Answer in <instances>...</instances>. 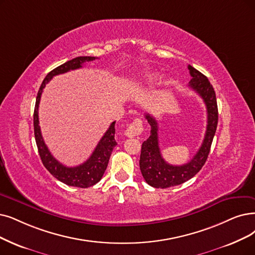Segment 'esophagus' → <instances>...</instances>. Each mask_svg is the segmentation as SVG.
<instances>
[{
    "label": "esophagus",
    "mask_w": 255,
    "mask_h": 255,
    "mask_svg": "<svg viewBox=\"0 0 255 255\" xmlns=\"http://www.w3.org/2000/svg\"><path fill=\"white\" fill-rule=\"evenodd\" d=\"M142 131H143V125H142L141 119L137 118L133 122H131V124L128 127V128L125 130V135L127 137L133 138V137L141 135Z\"/></svg>",
    "instance_id": "1"
}]
</instances>
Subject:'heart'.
Masks as SVG:
<instances>
[{"mask_svg": "<svg viewBox=\"0 0 255 255\" xmlns=\"http://www.w3.org/2000/svg\"><path fill=\"white\" fill-rule=\"evenodd\" d=\"M158 78H159V75L156 74V73L148 74V75H146L145 78H144V83H145L146 85H150V84H152V83H155V81H156Z\"/></svg>", "mask_w": 255, "mask_h": 255, "instance_id": "obj_1", "label": "heart"}]
</instances>
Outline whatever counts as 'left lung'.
Segmentation results:
<instances>
[{"instance_id": "1", "label": "left lung", "mask_w": 255, "mask_h": 255, "mask_svg": "<svg viewBox=\"0 0 255 255\" xmlns=\"http://www.w3.org/2000/svg\"><path fill=\"white\" fill-rule=\"evenodd\" d=\"M191 76L189 88L197 92L204 101L207 109V128L202 145L193 158L183 165H171L163 159L158 141V122L145 114V118L150 126V136L142 143L140 155V170L145 182L155 188H167L180 185L196 176L205 164L210 146L215 137L218 126V105L216 92L208 78L200 71L188 65Z\"/></svg>"}]
</instances>
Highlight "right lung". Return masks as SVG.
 <instances>
[{"mask_svg": "<svg viewBox=\"0 0 255 255\" xmlns=\"http://www.w3.org/2000/svg\"><path fill=\"white\" fill-rule=\"evenodd\" d=\"M95 58L96 57L94 56H78L71 60H68L67 63L58 66L57 68L51 71V72H49L39 87L33 114L34 137L36 141L38 154L40 159H42L44 166L47 168L50 174L54 178H56L58 181L65 183V184L69 186L80 188L93 186L97 182L100 181L101 178H103L108 166L112 150H113V148L117 145L115 141L116 121L112 122L103 138L98 142V144L92 152V155H91V157L86 162L75 167H68L63 165L62 163L58 162L52 155H51V152L45 144L42 133H40V128L38 126V106L44 88L49 81L52 79L53 76L69 72L70 70L79 69L83 67L84 63L91 62V60H94Z\"/></svg>", "mask_w": 255, "mask_h": 255, "instance_id": "1", "label": "right lung"}]
</instances>
